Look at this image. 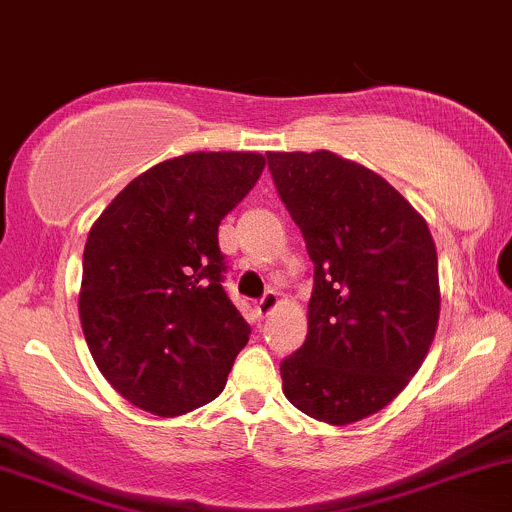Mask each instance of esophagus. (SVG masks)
<instances>
[{
	"label": "esophagus",
	"mask_w": 512,
	"mask_h": 512,
	"mask_svg": "<svg viewBox=\"0 0 512 512\" xmlns=\"http://www.w3.org/2000/svg\"><path fill=\"white\" fill-rule=\"evenodd\" d=\"M278 305H280L278 293H273V290H268V293L261 298V302H258V305H256V315H258V317L273 315V310H276Z\"/></svg>",
	"instance_id": "esophagus-1"
}]
</instances>
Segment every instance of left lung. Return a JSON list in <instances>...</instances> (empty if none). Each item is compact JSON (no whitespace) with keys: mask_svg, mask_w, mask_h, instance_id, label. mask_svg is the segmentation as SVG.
Listing matches in <instances>:
<instances>
[{"mask_svg":"<svg viewBox=\"0 0 512 512\" xmlns=\"http://www.w3.org/2000/svg\"><path fill=\"white\" fill-rule=\"evenodd\" d=\"M280 200L315 263L307 337L280 364L283 393L327 425L393 403L439 322L437 249L425 217L388 180L332 151H271Z\"/></svg>","mask_w":512,"mask_h":512,"instance_id":"8db88e82","label":"left lung"}]
</instances>
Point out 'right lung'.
I'll use <instances>...</instances> for the list:
<instances>
[{"label":"right lung","mask_w":512,"mask_h":512,"mask_svg":"<svg viewBox=\"0 0 512 512\" xmlns=\"http://www.w3.org/2000/svg\"><path fill=\"white\" fill-rule=\"evenodd\" d=\"M263 168L261 153L244 151L168 158L92 224L80 324L102 376L136 408L178 417L227 386L251 327L222 288L217 229Z\"/></svg>","instance_id":"1"}]
</instances>
